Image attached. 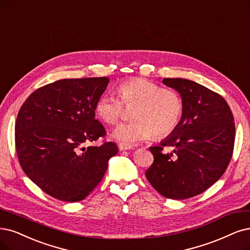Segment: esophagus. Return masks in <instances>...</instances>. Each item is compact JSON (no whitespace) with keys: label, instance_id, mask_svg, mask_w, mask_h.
I'll use <instances>...</instances> for the list:
<instances>
[{"label":"esophagus","instance_id":"1","mask_svg":"<svg viewBox=\"0 0 250 250\" xmlns=\"http://www.w3.org/2000/svg\"><path fill=\"white\" fill-rule=\"evenodd\" d=\"M118 147H119V150H127V149H132L133 147L132 146H130V145H125V144H123V143H119V145H118Z\"/></svg>","mask_w":250,"mask_h":250}]
</instances>
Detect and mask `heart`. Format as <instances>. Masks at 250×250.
I'll use <instances>...</instances> for the list:
<instances>
[{
    "mask_svg": "<svg viewBox=\"0 0 250 250\" xmlns=\"http://www.w3.org/2000/svg\"><path fill=\"white\" fill-rule=\"evenodd\" d=\"M117 92L120 99L104 94L95 105L98 117L108 125L118 123L124 106L136 105L132 118L135 122L120 125L112 137L125 145H134L155 138H163L173 133L183 114V102L177 91L162 88L158 83L144 78H131L120 83Z\"/></svg>",
    "mask_w": 250,
    "mask_h": 250,
    "instance_id": "b5f03b06",
    "label": "heart"
}]
</instances>
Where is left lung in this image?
Listing matches in <instances>:
<instances>
[{"label": "left lung", "instance_id": "8db88e82", "mask_svg": "<svg viewBox=\"0 0 250 250\" xmlns=\"http://www.w3.org/2000/svg\"><path fill=\"white\" fill-rule=\"evenodd\" d=\"M163 83L179 92L183 114L176 130L149 148L154 161L145 176L162 196L184 200L205 191L227 170L234 150V116L223 97L195 81L164 78ZM164 146L173 151L164 153Z\"/></svg>", "mask_w": 250, "mask_h": 250}]
</instances>
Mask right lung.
<instances>
[{
  "mask_svg": "<svg viewBox=\"0 0 250 250\" xmlns=\"http://www.w3.org/2000/svg\"><path fill=\"white\" fill-rule=\"evenodd\" d=\"M108 83L107 77L58 80L35 90L18 112V161L26 176L55 199L86 198L118 152L113 142L81 148L106 135L95 105Z\"/></svg>",
  "mask_w": 250,
  "mask_h": 250,
  "instance_id": "1",
  "label": "right lung"
}]
</instances>
